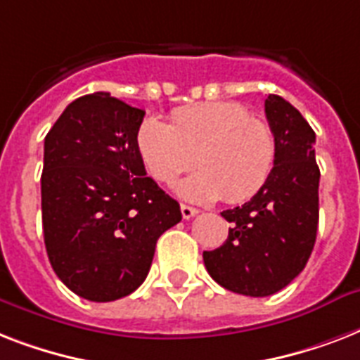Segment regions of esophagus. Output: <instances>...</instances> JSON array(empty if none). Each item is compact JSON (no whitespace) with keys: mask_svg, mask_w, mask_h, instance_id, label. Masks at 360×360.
Instances as JSON below:
<instances>
[{"mask_svg":"<svg viewBox=\"0 0 360 360\" xmlns=\"http://www.w3.org/2000/svg\"><path fill=\"white\" fill-rule=\"evenodd\" d=\"M181 214H183V219H192V217H194V214H198V209H194V207H191V205H185V203H183V205H181Z\"/></svg>","mask_w":360,"mask_h":360,"instance_id":"34e87169","label":"esophagus"}]
</instances>
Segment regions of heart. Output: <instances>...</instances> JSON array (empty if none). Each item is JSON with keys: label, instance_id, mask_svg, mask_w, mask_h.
I'll return each instance as SVG.
<instances>
[{"label": "heart", "instance_id": "1", "mask_svg": "<svg viewBox=\"0 0 360 360\" xmlns=\"http://www.w3.org/2000/svg\"><path fill=\"white\" fill-rule=\"evenodd\" d=\"M136 149L160 183H172L196 160L202 169L175 191L198 203L220 196L245 202L265 185L274 162L273 130L237 103L183 106L172 112V123L146 117L136 130Z\"/></svg>", "mask_w": 360, "mask_h": 360}]
</instances>
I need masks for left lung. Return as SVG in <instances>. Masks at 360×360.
Listing matches in <instances>:
<instances>
[{
  "label": "left lung",
  "instance_id": "8db88e82",
  "mask_svg": "<svg viewBox=\"0 0 360 360\" xmlns=\"http://www.w3.org/2000/svg\"><path fill=\"white\" fill-rule=\"evenodd\" d=\"M274 136V166L265 185L240 207L222 213L228 239L203 252V263L222 288L267 297L290 284L312 254L319 220L316 132L301 112L278 95L265 98Z\"/></svg>",
  "mask_w": 360,
  "mask_h": 360
}]
</instances>
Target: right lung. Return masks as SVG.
I'll list each match as a JSON object with an SVG mask.
<instances>
[{
    "instance_id": "add662e5",
    "label": "right lung",
    "mask_w": 360,
    "mask_h": 360,
    "mask_svg": "<svg viewBox=\"0 0 360 360\" xmlns=\"http://www.w3.org/2000/svg\"><path fill=\"white\" fill-rule=\"evenodd\" d=\"M146 112L110 93L76 98L44 138L42 231L52 269L87 301L130 295L179 203L146 175L136 130Z\"/></svg>"
}]
</instances>
